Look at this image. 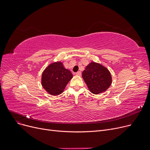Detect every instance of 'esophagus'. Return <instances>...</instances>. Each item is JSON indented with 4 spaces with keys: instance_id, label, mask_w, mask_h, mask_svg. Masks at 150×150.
Returning a JSON list of instances; mask_svg holds the SVG:
<instances>
[{
    "instance_id": "obj_1",
    "label": "esophagus",
    "mask_w": 150,
    "mask_h": 150,
    "mask_svg": "<svg viewBox=\"0 0 150 150\" xmlns=\"http://www.w3.org/2000/svg\"><path fill=\"white\" fill-rule=\"evenodd\" d=\"M76 75L77 76H81V72H80V71H79V72H78L76 73Z\"/></svg>"
}]
</instances>
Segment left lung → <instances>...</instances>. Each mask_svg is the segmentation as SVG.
<instances>
[{
	"instance_id": "obj_1",
	"label": "left lung",
	"mask_w": 150,
	"mask_h": 150,
	"mask_svg": "<svg viewBox=\"0 0 150 150\" xmlns=\"http://www.w3.org/2000/svg\"><path fill=\"white\" fill-rule=\"evenodd\" d=\"M84 81L90 92L93 94L105 92L112 84V76L104 66L91 62L82 73Z\"/></svg>"
}]
</instances>
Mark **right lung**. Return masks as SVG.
I'll return each mask as SVG.
<instances>
[{"label":"right lung","instance_id":"right-lung-1","mask_svg":"<svg viewBox=\"0 0 150 150\" xmlns=\"http://www.w3.org/2000/svg\"><path fill=\"white\" fill-rule=\"evenodd\" d=\"M72 77V74L64 67L62 62H54L43 71L41 84L47 93L56 96L63 92Z\"/></svg>","mask_w":150,"mask_h":150}]
</instances>
